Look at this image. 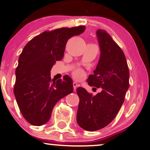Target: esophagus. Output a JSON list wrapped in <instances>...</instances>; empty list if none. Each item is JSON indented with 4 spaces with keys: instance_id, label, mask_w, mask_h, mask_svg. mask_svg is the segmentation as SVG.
<instances>
[{
    "instance_id": "esophagus-1",
    "label": "esophagus",
    "mask_w": 150,
    "mask_h": 150,
    "mask_svg": "<svg viewBox=\"0 0 150 150\" xmlns=\"http://www.w3.org/2000/svg\"><path fill=\"white\" fill-rule=\"evenodd\" d=\"M73 89H74V90H76V89H77V87H78L79 86V85L77 83V82H74L73 83Z\"/></svg>"
}]
</instances>
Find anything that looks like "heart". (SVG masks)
Returning <instances> with one entry per match:
<instances>
[{
  "label": "heart",
  "instance_id": "b5f03b06",
  "mask_svg": "<svg viewBox=\"0 0 150 150\" xmlns=\"http://www.w3.org/2000/svg\"><path fill=\"white\" fill-rule=\"evenodd\" d=\"M83 75H84L83 71H82L81 69H77L73 73V76L76 79L81 78V77L83 76Z\"/></svg>",
  "mask_w": 150,
  "mask_h": 150
}]
</instances>
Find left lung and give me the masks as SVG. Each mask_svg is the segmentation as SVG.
<instances>
[{
  "mask_svg": "<svg viewBox=\"0 0 150 150\" xmlns=\"http://www.w3.org/2000/svg\"><path fill=\"white\" fill-rule=\"evenodd\" d=\"M97 35L101 56L87 81L89 86L101 91L93 96L83 87L77 89L80 98L77 124L88 131L100 130L114 119L129 87V69L123 51L105 30H98Z\"/></svg>",
  "mask_w": 150,
  "mask_h": 150,
  "instance_id": "1",
  "label": "left lung"
}]
</instances>
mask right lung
<instances>
[{"mask_svg":"<svg viewBox=\"0 0 150 150\" xmlns=\"http://www.w3.org/2000/svg\"><path fill=\"white\" fill-rule=\"evenodd\" d=\"M85 30L82 25L45 31L24 47L15 70L14 94L20 112L30 124L47 123L56 103L73 92L72 79L65 75L63 80H51V69L63 58L68 39Z\"/></svg>","mask_w":150,"mask_h":150,"instance_id":"right-lung-1","label":"right lung"}]
</instances>
